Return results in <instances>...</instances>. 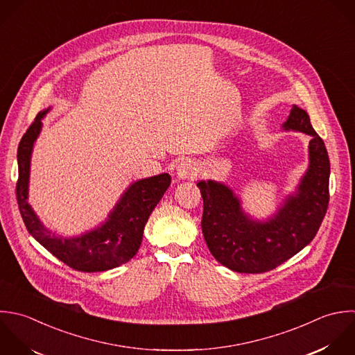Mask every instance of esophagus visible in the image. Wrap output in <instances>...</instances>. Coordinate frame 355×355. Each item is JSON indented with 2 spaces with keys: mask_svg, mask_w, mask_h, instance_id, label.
Here are the masks:
<instances>
[{
  "mask_svg": "<svg viewBox=\"0 0 355 355\" xmlns=\"http://www.w3.org/2000/svg\"><path fill=\"white\" fill-rule=\"evenodd\" d=\"M199 174V166L193 160H182L177 168V177L180 180H195Z\"/></svg>",
  "mask_w": 355,
  "mask_h": 355,
  "instance_id": "34e87169",
  "label": "esophagus"
}]
</instances>
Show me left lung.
I'll return each instance as SVG.
<instances>
[{
  "mask_svg": "<svg viewBox=\"0 0 355 355\" xmlns=\"http://www.w3.org/2000/svg\"><path fill=\"white\" fill-rule=\"evenodd\" d=\"M282 127L311 135L310 164L295 195L267 221L249 217L227 185L211 180L198 182L207 248L220 264L236 272H267L293 257L315 238L328 210L331 163L322 138L307 112L296 105Z\"/></svg>",
  "mask_w": 355,
  "mask_h": 355,
  "instance_id": "obj_1",
  "label": "left lung"
}]
</instances>
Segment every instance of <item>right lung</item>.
<instances>
[{"label": "right lung", "mask_w": 355, "mask_h": 355, "mask_svg": "<svg viewBox=\"0 0 355 355\" xmlns=\"http://www.w3.org/2000/svg\"><path fill=\"white\" fill-rule=\"evenodd\" d=\"M51 107L40 112L21 137L17 148L16 199L28 234L62 263L83 272H99L116 268L131 260L142 242L145 224L170 187L171 177L164 173L131 184L121 195L101 227L80 236L63 238L44 227L27 202L30 159L34 142L41 131V119Z\"/></svg>", "instance_id": "obj_1"}]
</instances>
